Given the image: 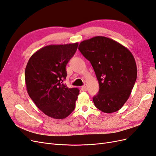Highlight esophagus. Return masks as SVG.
I'll use <instances>...</instances> for the list:
<instances>
[{
  "instance_id": "obj_1",
  "label": "esophagus",
  "mask_w": 156,
  "mask_h": 156,
  "mask_svg": "<svg viewBox=\"0 0 156 156\" xmlns=\"http://www.w3.org/2000/svg\"><path fill=\"white\" fill-rule=\"evenodd\" d=\"M87 87H86V86H83V87H81V90L83 91V92L87 91Z\"/></svg>"
}]
</instances>
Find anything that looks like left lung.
Segmentation results:
<instances>
[{
	"instance_id": "8db88e82",
	"label": "left lung",
	"mask_w": 156,
	"mask_h": 156,
	"mask_svg": "<svg viewBox=\"0 0 156 156\" xmlns=\"http://www.w3.org/2000/svg\"><path fill=\"white\" fill-rule=\"evenodd\" d=\"M80 52L90 62L100 85L94 105L105 113L114 112L128 100L137 70L129 50L115 40L95 36L79 44Z\"/></svg>"
}]
</instances>
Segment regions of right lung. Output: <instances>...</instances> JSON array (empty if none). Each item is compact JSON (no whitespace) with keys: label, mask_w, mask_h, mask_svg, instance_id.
<instances>
[{"label":"right lung","mask_w":156,"mask_h":156,"mask_svg":"<svg viewBox=\"0 0 156 156\" xmlns=\"http://www.w3.org/2000/svg\"><path fill=\"white\" fill-rule=\"evenodd\" d=\"M78 43L49 45L33 54L25 68L27 92L37 107L55 119H64L75 109L77 88L63 83L66 66L76 52Z\"/></svg>","instance_id":"1"}]
</instances>
